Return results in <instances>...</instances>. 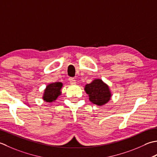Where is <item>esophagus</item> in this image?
<instances>
[{"label":"esophagus","instance_id":"esophagus-1","mask_svg":"<svg viewBox=\"0 0 157 157\" xmlns=\"http://www.w3.org/2000/svg\"><path fill=\"white\" fill-rule=\"evenodd\" d=\"M69 81H70V84H75V83H76V80H75V78H72V77L69 78Z\"/></svg>","mask_w":157,"mask_h":157}]
</instances>
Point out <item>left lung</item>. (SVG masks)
<instances>
[{"label": "left lung", "mask_w": 157, "mask_h": 157, "mask_svg": "<svg viewBox=\"0 0 157 157\" xmlns=\"http://www.w3.org/2000/svg\"><path fill=\"white\" fill-rule=\"evenodd\" d=\"M85 90L89 95V100L96 105H104L110 100L109 87L100 79H95L90 84L86 85Z\"/></svg>", "instance_id": "1"}]
</instances>
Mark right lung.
<instances>
[{"label":"right lung","mask_w":157,"mask_h":157,"mask_svg":"<svg viewBox=\"0 0 157 157\" xmlns=\"http://www.w3.org/2000/svg\"><path fill=\"white\" fill-rule=\"evenodd\" d=\"M62 83L56 82L47 85L43 95L44 100L47 102H52L55 101L60 95V89L62 87Z\"/></svg>","instance_id":"right-lung-1"}]
</instances>
